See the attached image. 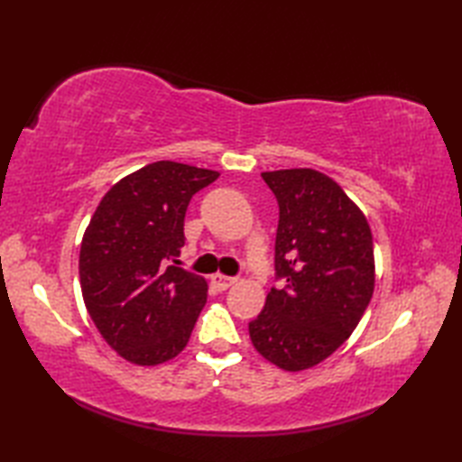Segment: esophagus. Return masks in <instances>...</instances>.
Returning <instances> with one entry per match:
<instances>
[{
  "instance_id": "34e87169",
  "label": "esophagus",
  "mask_w": 462,
  "mask_h": 462,
  "mask_svg": "<svg viewBox=\"0 0 462 462\" xmlns=\"http://www.w3.org/2000/svg\"><path fill=\"white\" fill-rule=\"evenodd\" d=\"M212 283H214V288H218L220 291H224V290H228L232 283H236V278H230V276H224V273H212Z\"/></svg>"
}]
</instances>
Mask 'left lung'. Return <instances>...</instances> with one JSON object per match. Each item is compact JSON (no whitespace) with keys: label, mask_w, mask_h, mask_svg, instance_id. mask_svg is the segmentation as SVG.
I'll return each instance as SVG.
<instances>
[{"label":"left lung","mask_w":462,"mask_h":462,"mask_svg":"<svg viewBox=\"0 0 462 462\" xmlns=\"http://www.w3.org/2000/svg\"><path fill=\"white\" fill-rule=\"evenodd\" d=\"M276 194V272L250 339L263 359L303 371L328 359L365 313L375 256L365 214L328 174L313 169L262 172Z\"/></svg>","instance_id":"obj_1"}]
</instances>
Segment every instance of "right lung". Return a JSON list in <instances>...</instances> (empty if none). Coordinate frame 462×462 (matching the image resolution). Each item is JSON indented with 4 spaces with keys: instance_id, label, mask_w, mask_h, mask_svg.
Masks as SVG:
<instances>
[{
    "instance_id": "1",
    "label": "right lung",
    "mask_w": 462,
    "mask_h": 462,
    "mask_svg": "<svg viewBox=\"0 0 462 462\" xmlns=\"http://www.w3.org/2000/svg\"><path fill=\"white\" fill-rule=\"evenodd\" d=\"M220 172L159 161L103 196L79 252L85 308L103 339L134 365H161L186 347L208 296L176 262L192 196Z\"/></svg>"
}]
</instances>
